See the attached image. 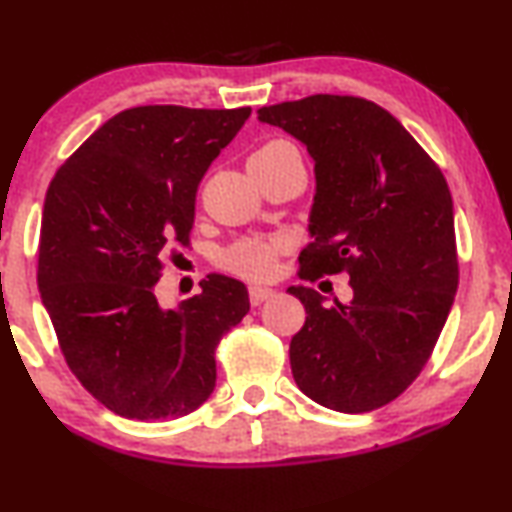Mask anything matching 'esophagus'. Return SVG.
Segmentation results:
<instances>
[{
    "mask_svg": "<svg viewBox=\"0 0 512 512\" xmlns=\"http://www.w3.org/2000/svg\"><path fill=\"white\" fill-rule=\"evenodd\" d=\"M276 297V290L273 287H266V285H250V304L259 306L264 304L266 299Z\"/></svg>",
    "mask_w": 512,
    "mask_h": 512,
    "instance_id": "34e87169",
    "label": "esophagus"
}]
</instances>
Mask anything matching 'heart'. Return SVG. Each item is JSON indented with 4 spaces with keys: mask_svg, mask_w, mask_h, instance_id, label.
<instances>
[{
    "mask_svg": "<svg viewBox=\"0 0 512 512\" xmlns=\"http://www.w3.org/2000/svg\"><path fill=\"white\" fill-rule=\"evenodd\" d=\"M287 148H292V143L276 139V141L264 143V146L257 148L250 157L273 155L278 153V150H287ZM280 248H283V243L278 239H243L239 243H234V246L222 255V266L243 278H253V280L269 278L273 269H276V257L280 253Z\"/></svg>",
    "mask_w": 512,
    "mask_h": 512,
    "instance_id": "heart-1",
    "label": "heart"
}]
</instances>
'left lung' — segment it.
Instances as JSON below:
<instances>
[{"label": "left lung", "mask_w": 512, "mask_h": 512, "mask_svg": "<svg viewBox=\"0 0 512 512\" xmlns=\"http://www.w3.org/2000/svg\"><path fill=\"white\" fill-rule=\"evenodd\" d=\"M315 162L311 243L301 278L348 273V304L292 285L306 322L292 336L299 390L341 413L380 408L417 378L457 294L448 183L390 111L359 97L315 95L264 106Z\"/></svg>", "instance_id": "left-lung-1"}]
</instances>
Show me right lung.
I'll list each match as a JSON object with an SVG mask.
<instances>
[{
    "instance_id": "add662e5",
    "label": "right lung",
    "mask_w": 512,
    "mask_h": 512,
    "mask_svg": "<svg viewBox=\"0 0 512 512\" xmlns=\"http://www.w3.org/2000/svg\"><path fill=\"white\" fill-rule=\"evenodd\" d=\"M250 109L136 106L106 120L43 201L39 292L69 369L129 420H176L213 394L215 345L250 311L211 273L176 308L157 301L162 255L187 243L201 178Z\"/></svg>"
}]
</instances>
